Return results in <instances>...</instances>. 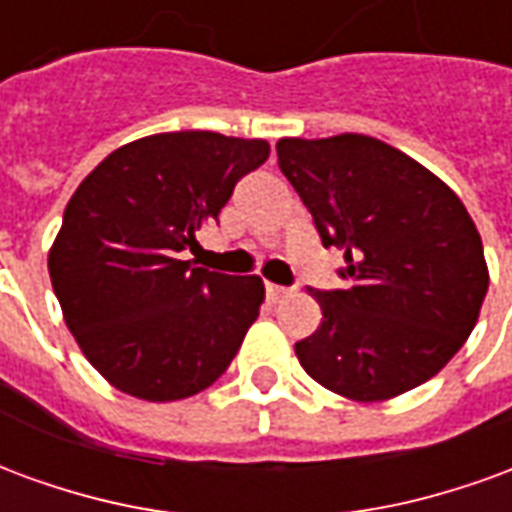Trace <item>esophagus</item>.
Returning <instances> with one entry per match:
<instances>
[{"label":"esophagus","mask_w":512,"mask_h":512,"mask_svg":"<svg viewBox=\"0 0 512 512\" xmlns=\"http://www.w3.org/2000/svg\"><path fill=\"white\" fill-rule=\"evenodd\" d=\"M290 293V288H285V285H274V282H268L266 285V296L268 301H279V299H285Z\"/></svg>","instance_id":"obj_1"}]
</instances>
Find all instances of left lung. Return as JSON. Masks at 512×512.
I'll return each mask as SVG.
<instances>
[{
  "label": "left lung",
  "mask_w": 512,
  "mask_h": 512,
  "mask_svg": "<svg viewBox=\"0 0 512 512\" xmlns=\"http://www.w3.org/2000/svg\"><path fill=\"white\" fill-rule=\"evenodd\" d=\"M277 161L321 244L345 252V288L310 290L323 310L296 356L321 386L386 400L425 384L472 334L485 290L483 241L450 186L381 139H279Z\"/></svg>",
  "instance_id": "8db88e82"
}]
</instances>
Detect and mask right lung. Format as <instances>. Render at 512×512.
Listing matches in <instances>:
<instances>
[{
    "mask_svg": "<svg viewBox=\"0 0 512 512\" xmlns=\"http://www.w3.org/2000/svg\"><path fill=\"white\" fill-rule=\"evenodd\" d=\"M268 142L172 131L123 145L82 180L51 246L49 274L76 343L126 395L164 403L230 367L266 299L260 277L183 260Z\"/></svg>",
    "mask_w": 512,
    "mask_h": 512,
    "instance_id": "1",
    "label": "right lung"
}]
</instances>
